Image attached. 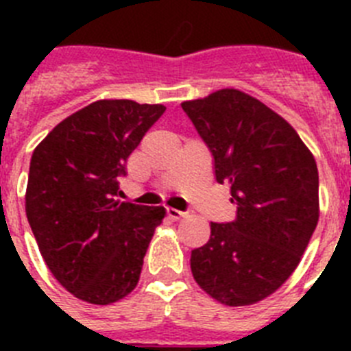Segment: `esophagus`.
<instances>
[{
  "label": "esophagus",
  "mask_w": 351,
  "mask_h": 351,
  "mask_svg": "<svg viewBox=\"0 0 351 351\" xmlns=\"http://www.w3.org/2000/svg\"><path fill=\"white\" fill-rule=\"evenodd\" d=\"M167 216H169L170 219H173V221H178V219L184 218V213H182V210H178V209H172V207H169V209H167Z\"/></svg>",
  "instance_id": "esophagus-1"
}]
</instances>
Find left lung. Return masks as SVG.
<instances>
[{
	"label": "left lung",
	"instance_id": "8db88e82",
	"mask_svg": "<svg viewBox=\"0 0 351 351\" xmlns=\"http://www.w3.org/2000/svg\"><path fill=\"white\" fill-rule=\"evenodd\" d=\"M230 184L237 216L210 223V239L191 251V272L225 306H250L274 293L299 265L318 223V169L297 132L262 101L219 89L182 101Z\"/></svg>",
	"mask_w": 351,
	"mask_h": 351
}]
</instances>
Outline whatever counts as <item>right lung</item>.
<instances>
[{"label":"right lung","mask_w":351,"mask_h":351,"mask_svg":"<svg viewBox=\"0 0 351 351\" xmlns=\"http://www.w3.org/2000/svg\"><path fill=\"white\" fill-rule=\"evenodd\" d=\"M163 105L98 100L56 126L33 151L26 216L54 278L89 304L137 287L163 207L119 202V178Z\"/></svg>","instance_id":"1"}]
</instances>
